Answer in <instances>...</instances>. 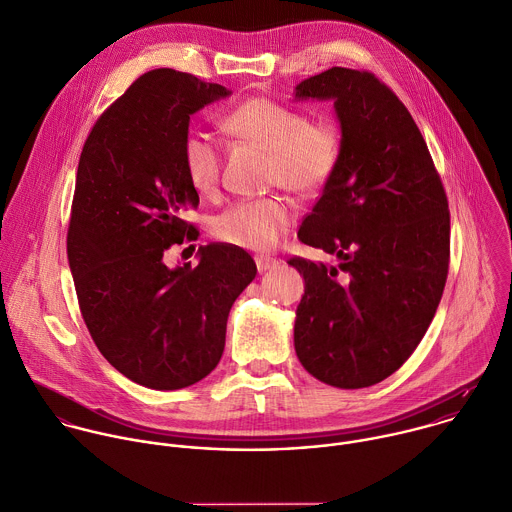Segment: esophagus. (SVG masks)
<instances>
[{
    "label": "esophagus",
    "mask_w": 512,
    "mask_h": 512,
    "mask_svg": "<svg viewBox=\"0 0 512 512\" xmlns=\"http://www.w3.org/2000/svg\"><path fill=\"white\" fill-rule=\"evenodd\" d=\"M254 260H256V268H258L260 274L268 272V270H272V268H276L280 264L278 258H270V256H256Z\"/></svg>",
    "instance_id": "obj_1"
}]
</instances>
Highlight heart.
Instances as JSON below:
<instances>
[{
    "mask_svg": "<svg viewBox=\"0 0 512 512\" xmlns=\"http://www.w3.org/2000/svg\"><path fill=\"white\" fill-rule=\"evenodd\" d=\"M224 128L238 140L270 152V184L300 198L324 190L342 158V134L336 122L310 120L302 110L268 98H252L236 106L224 118ZM182 166L198 194L212 196L218 190L222 156L208 134L198 130L186 134ZM294 220V206L282 198L244 200L214 220L212 234L236 248L264 252L280 242Z\"/></svg>",
    "mask_w": 512,
    "mask_h": 512,
    "instance_id": "1",
    "label": "heart"
}]
</instances>
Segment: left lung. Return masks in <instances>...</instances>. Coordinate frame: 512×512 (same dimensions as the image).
<instances>
[{
    "instance_id": "obj_1",
    "label": "left lung",
    "mask_w": 512,
    "mask_h": 512,
    "mask_svg": "<svg viewBox=\"0 0 512 512\" xmlns=\"http://www.w3.org/2000/svg\"><path fill=\"white\" fill-rule=\"evenodd\" d=\"M296 100L334 102L342 158L298 238L340 264L292 258L304 278L294 348L336 388H366L396 372L442 298L450 214L426 142L404 104L372 74L330 68Z\"/></svg>"
}]
</instances>
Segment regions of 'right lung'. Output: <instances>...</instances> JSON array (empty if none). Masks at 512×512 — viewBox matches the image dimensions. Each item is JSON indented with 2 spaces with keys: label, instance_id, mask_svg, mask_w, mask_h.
Segmentation results:
<instances>
[{
  "label": "right lung",
  "instance_id": "obj_1",
  "mask_svg": "<svg viewBox=\"0 0 512 512\" xmlns=\"http://www.w3.org/2000/svg\"><path fill=\"white\" fill-rule=\"evenodd\" d=\"M220 84L160 68L140 76L92 128L78 164L68 260L84 322L126 378L178 390L220 362L234 300L256 264L240 248H198V266L164 252L194 240L200 204L182 166L190 116L228 98Z\"/></svg>",
  "mask_w": 512,
  "mask_h": 512
}]
</instances>
